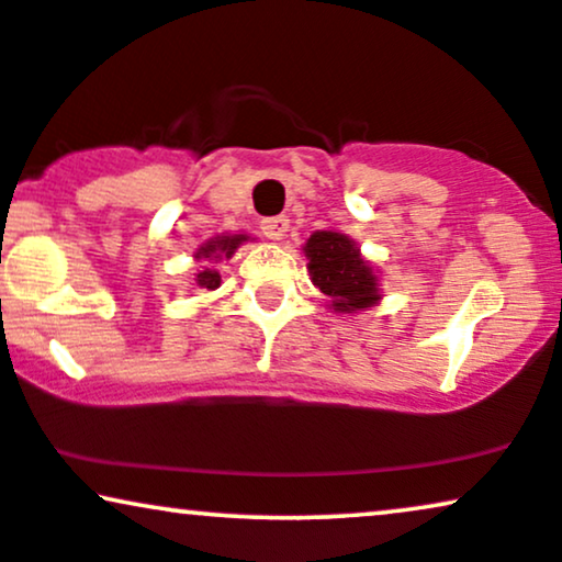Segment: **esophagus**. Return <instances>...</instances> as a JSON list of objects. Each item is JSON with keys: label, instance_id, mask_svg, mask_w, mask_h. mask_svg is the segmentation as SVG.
Returning a JSON list of instances; mask_svg holds the SVG:
<instances>
[{"label": "esophagus", "instance_id": "1", "mask_svg": "<svg viewBox=\"0 0 562 562\" xmlns=\"http://www.w3.org/2000/svg\"><path fill=\"white\" fill-rule=\"evenodd\" d=\"M288 228H290V220L285 215L261 220V233H265L269 240H282L285 238Z\"/></svg>", "mask_w": 562, "mask_h": 562}]
</instances>
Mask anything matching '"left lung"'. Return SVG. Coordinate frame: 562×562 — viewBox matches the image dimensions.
Instances as JSON below:
<instances>
[{"instance_id":"1","label":"left lung","mask_w":562,"mask_h":562,"mask_svg":"<svg viewBox=\"0 0 562 562\" xmlns=\"http://www.w3.org/2000/svg\"><path fill=\"white\" fill-rule=\"evenodd\" d=\"M301 251L311 282L329 297L334 314H358L381 301V277L360 246L339 231H316Z\"/></svg>"}]
</instances>
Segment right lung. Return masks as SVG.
I'll use <instances>...</instances> for the list:
<instances>
[{"instance_id":"add662e5","label":"right lung","mask_w":562,"mask_h":562,"mask_svg":"<svg viewBox=\"0 0 562 562\" xmlns=\"http://www.w3.org/2000/svg\"><path fill=\"white\" fill-rule=\"evenodd\" d=\"M251 240V236L246 233H225V236H215L210 238L207 244H202L194 251V261L199 265L196 274H194V285L199 290H215L220 288V272L215 269L217 261L231 259L236 254V248L240 244Z\"/></svg>"}]
</instances>
